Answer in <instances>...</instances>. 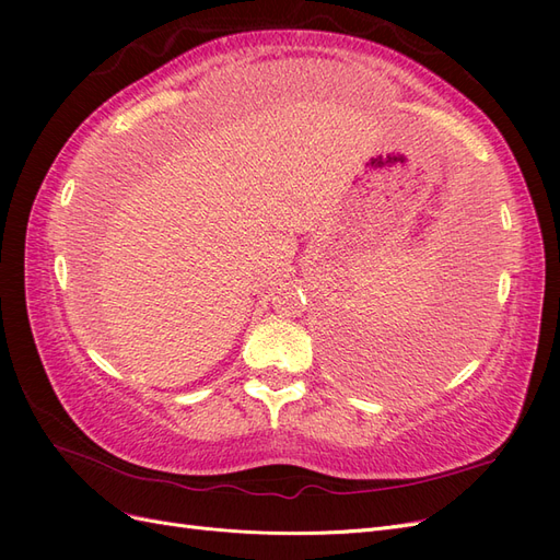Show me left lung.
Segmentation results:
<instances>
[{
  "mask_svg": "<svg viewBox=\"0 0 560 560\" xmlns=\"http://www.w3.org/2000/svg\"><path fill=\"white\" fill-rule=\"evenodd\" d=\"M460 259V257H457ZM456 270L453 271L452 268ZM469 273L467 268L460 266H451V276H448V295L451 300L444 299V303L455 301L460 294H467V290H463V284L467 280H463V276ZM457 277L458 280L453 283L452 278ZM434 313H446L444 308H436ZM439 324V328L433 325ZM444 325V315L442 317H430V322L425 327L413 329V338H406V334H401L397 341L395 338H385V336H362V338H354V348L350 352H343V364L346 371L343 376L352 383L358 385L360 389H371V387H378L385 378L395 381L399 378H420V376H430L434 371L444 369L446 360L453 354V343L457 341L455 336L448 334ZM448 325V322H446ZM381 337L382 341L378 342L377 338Z\"/></svg>",
  "mask_w": 560,
  "mask_h": 560,
  "instance_id": "left-lung-1",
  "label": "left lung"
}]
</instances>
